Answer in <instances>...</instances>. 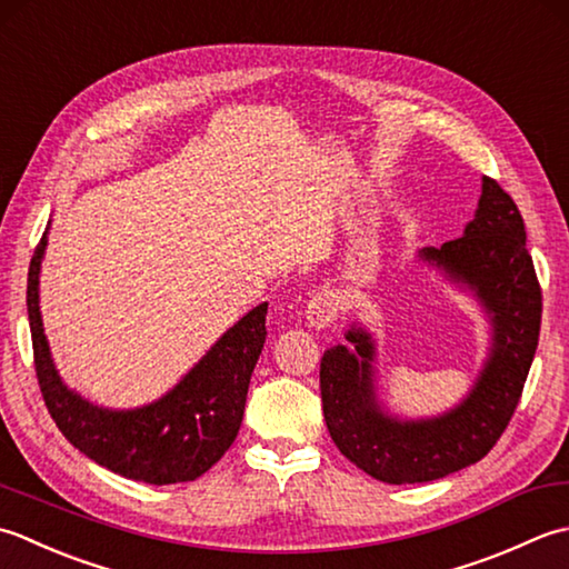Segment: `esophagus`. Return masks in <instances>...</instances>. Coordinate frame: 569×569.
Masks as SVG:
<instances>
[{"mask_svg": "<svg viewBox=\"0 0 569 569\" xmlns=\"http://www.w3.org/2000/svg\"><path fill=\"white\" fill-rule=\"evenodd\" d=\"M339 315V297L333 292H317L307 301V321L315 329H329Z\"/></svg>", "mask_w": 569, "mask_h": 569, "instance_id": "esophagus-1", "label": "esophagus"}]
</instances>
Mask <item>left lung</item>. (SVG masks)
Masks as SVG:
<instances>
[{"label": "left lung", "instance_id": "1", "mask_svg": "<svg viewBox=\"0 0 569 569\" xmlns=\"http://www.w3.org/2000/svg\"><path fill=\"white\" fill-rule=\"evenodd\" d=\"M417 258L471 289L491 319V353L469 396L430 420H400L376 398V343L363 327L346 331L349 346L323 351L319 382L323 420L333 445L386 483L442 479L483 459L511 422L538 349L542 292L526 248L518 206L483 177L477 216L463 236Z\"/></svg>", "mask_w": 569, "mask_h": 569}]
</instances>
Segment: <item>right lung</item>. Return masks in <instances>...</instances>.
Instances as JSON below:
<instances>
[{"label":"right lung","instance_id":"right-lung-1","mask_svg":"<svg viewBox=\"0 0 569 569\" xmlns=\"http://www.w3.org/2000/svg\"><path fill=\"white\" fill-rule=\"evenodd\" d=\"M46 236L49 228L29 264L27 309L33 366L56 427L88 459L124 479L154 486L199 479L238 437L252 368L268 336V301L220 336L164 398L137 410L98 408L61 380L43 336L39 272Z\"/></svg>","mask_w":569,"mask_h":569}]
</instances>
